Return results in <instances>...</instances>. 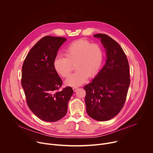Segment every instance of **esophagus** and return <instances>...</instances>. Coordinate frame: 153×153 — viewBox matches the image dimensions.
Masks as SVG:
<instances>
[{
    "mask_svg": "<svg viewBox=\"0 0 153 153\" xmlns=\"http://www.w3.org/2000/svg\"><path fill=\"white\" fill-rule=\"evenodd\" d=\"M78 88H78L77 86H74L73 88V91H76L77 90V89H78Z\"/></svg>",
    "mask_w": 153,
    "mask_h": 153,
    "instance_id": "1",
    "label": "esophagus"
}]
</instances>
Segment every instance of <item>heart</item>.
Segmentation results:
<instances>
[{
  "instance_id": "obj_1",
  "label": "heart",
  "mask_w": 153,
  "mask_h": 153,
  "mask_svg": "<svg viewBox=\"0 0 153 153\" xmlns=\"http://www.w3.org/2000/svg\"><path fill=\"white\" fill-rule=\"evenodd\" d=\"M65 57L57 56L54 60L55 71L62 77L69 76L75 64L77 71L65 81L67 85L76 86L85 83L88 76L99 72L103 62V51L96 43L86 39L73 42L64 51Z\"/></svg>"
}]
</instances>
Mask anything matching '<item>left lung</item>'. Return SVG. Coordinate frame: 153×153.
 Returning a JSON list of instances; mask_svg holds the SVG:
<instances>
[{"mask_svg": "<svg viewBox=\"0 0 153 153\" xmlns=\"http://www.w3.org/2000/svg\"><path fill=\"white\" fill-rule=\"evenodd\" d=\"M106 50L104 67L88 85L84 86L87 114L98 121L115 117L122 109L130 84L129 63L122 47L110 36L94 34Z\"/></svg>", "mask_w": 153, "mask_h": 153, "instance_id": "left-lung-1", "label": "left lung"}]
</instances>
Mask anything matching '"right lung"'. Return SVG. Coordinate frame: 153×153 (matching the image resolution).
Returning a JSON list of instances; mask_svg holds the SVG:
<instances>
[{
    "label": "right lung",
    "mask_w": 153,
    "mask_h": 153,
    "mask_svg": "<svg viewBox=\"0 0 153 153\" xmlns=\"http://www.w3.org/2000/svg\"><path fill=\"white\" fill-rule=\"evenodd\" d=\"M67 39L47 36L28 53L22 65L21 84L30 110L39 119L56 122L67 114L73 94L70 86L59 88L62 80L54 68L57 51Z\"/></svg>",
    "instance_id": "1"
}]
</instances>
